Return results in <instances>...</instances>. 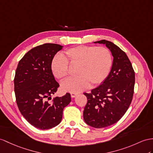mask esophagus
I'll use <instances>...</instances> for the list:
<instances>
[{"instance_id":"34e87169","label":"esophagus","mask_w":153,"mask_h":153,"mask_svg":"<svg viewBox=\"0 0 153 153\" xmlns=\"http://www.w3.org/2000/svg\"><path fill=\"white\" fill-rule=\"evenodd\" d=\"M78 94H78V93L72 92V93H71V96L72 98H74V97H76Z\"/></svg>"}]
</instances>
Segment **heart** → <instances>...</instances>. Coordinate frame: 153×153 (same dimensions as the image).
Listing matches in <instances>:
<instances>
[{
  "label": "heart",
  "instance_id": "heart-1",
  "mask_svg": "<svg viewBox=\"0 0 153 153\" xmlns=\"http://www.w3.org/2000/svg\"><path fill=\"white\" fill-rule=\"evenodd\" d=\"M79 65L76 74L79 76L69 79L62 84L63 90L68 92H80L91 85L97 86L108 75L112 65L110 51L104 47L80 45L70 48L62 55L55 56L51 62V70L54 76L62 80L69 74V64Z\"/></svg>",
  "mask_w": 153,
  "mask_h": 153
}]
</instances>
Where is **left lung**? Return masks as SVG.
I'll use <instances>...</instances> for the list:
<instances>
[{
  "mask_svg": "<svg viewBox=\"0 0 153 153\" xmlns=\"http://www.w3.org/2000/svg\"><path fill=\"white\" fill-rule=\"evenodd\" d=\"M95 43L106 45L114 59L106 79L91 93H84L88 102L83 117L86 123L97 128L115 124L123 116L132 102L135 73L124 51L112 42L102 39Z\"/></svg>",
  "mask_w": 153,
  "mask_h": 153,
  "instance_id": "8db88e82",
  "label": "left lung"
}]
</instances>
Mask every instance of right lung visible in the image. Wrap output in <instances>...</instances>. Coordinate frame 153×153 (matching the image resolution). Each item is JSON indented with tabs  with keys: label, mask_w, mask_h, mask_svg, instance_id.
I'll list each match as a JSON object with an SVG mask.
<instances>
[{
	"label": "right lung",
	"mask_w": 153,
	"mask_h": 153,
	"mask_svg": "<svg viewBox=\"0 0 153 153\" xmlns=\"http://www.w3.org/2000/svg\"><path fill=\"white\" fill-rule=\"evenodd\" d=\"M64 47L45 43L30 50L19 62L14 78V91L20 112L30 124L42 129H50L61 122L64 108L71 102L69 93L51 102L59 84L51 70L54 55Z\"/></svg>",
	"instance_id": "obj_1"
}]
</instances>
